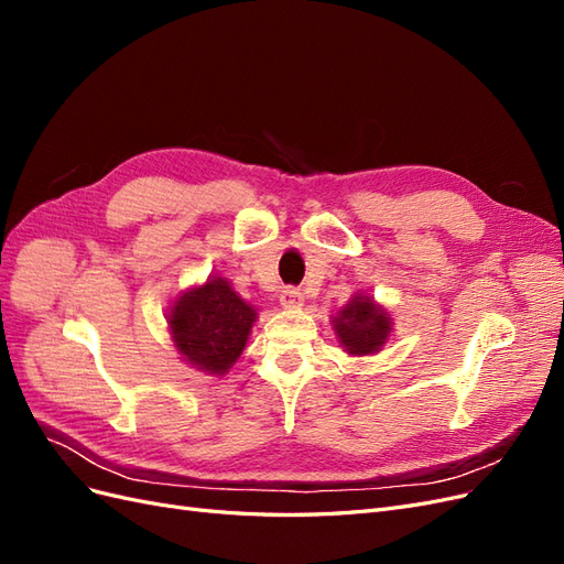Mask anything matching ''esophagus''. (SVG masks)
<instances>
[{
	"instance_id": "obj_1",
	"label": "esophagus",
	"mask_w": 564,
	"mask_h": 564,
	"mask_svg": "<svg viewBox=\"0 0 564 564\" xmlns=\"http://www.w3.org/2000/svg\"><path fill=\"white\" fill-rule=\"evenodd\" d=\"M280 303L284 305V308H301V305H303V294H301V289H296V286H286V289H282Z\"/></svg>"
}]
</instances>
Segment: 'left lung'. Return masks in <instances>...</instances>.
<instances>
[{
  "instance_id": "1",
  "label": "left lung",
  "mask_w": 564,
  "mask_h": 564,
  "mask_svg": "<svg viewBox=\"0 0 564 564\" xmlns=\"http://www.w3.org/2000/svg\"><path fill=\"white\" fill-rule=\"evenodd\" d=\"M338 344L350 355H373L390 336L392 319L371 296L357 294L332 319Z\"/></svg>"
}]
</instances>
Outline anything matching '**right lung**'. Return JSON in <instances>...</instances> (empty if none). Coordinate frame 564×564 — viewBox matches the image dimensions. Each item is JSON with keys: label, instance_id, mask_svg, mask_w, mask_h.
Masks as SVG:
<instances>
[{"label": "right lung", "instance_id": "obj_1", "mask_svg": "<svg viewBox=\"0 0 564 564\" xmlns=\"http://www.w3.org/2000/svg\"><path fill=\"white\" fill-rule=\"evenodd\" d=\"M256 317L228 280L209 278L174 301L169 329L183 362L224 377L242 355Z\"/></svg>", "mask_w": 564, "mask_h": 564}]
</instances>
